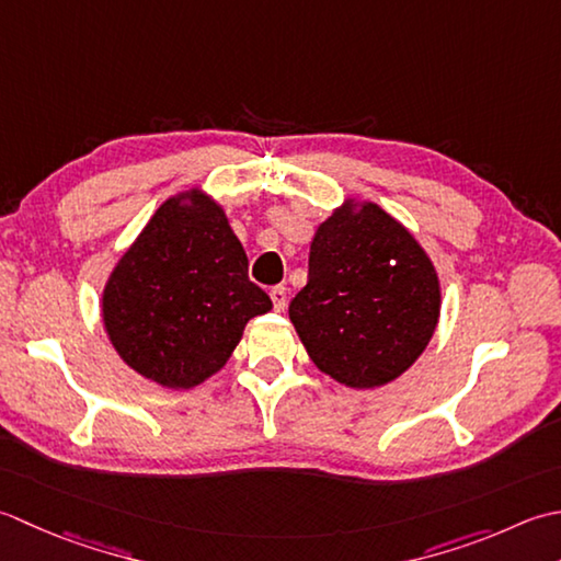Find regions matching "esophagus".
Here are the masks:
<instances>
[{
	"label": "esophagus",
	"mask_w": 561,
	"mask_h": 561,
	"mask_svg": "<svg viewBox=\"0 0 561 561\" xmlns=\"http://www.w3.org/2000/svg\"><path fill=\"white\" fill-rule=\"evenodd\" d=\"M271 295V302H273V310L276 312H283L285 305H288V290L283 288V285H273V288L268 290Z\"/></svg>",
	"instance_id": "obj_1"
}]
</instances>
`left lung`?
<instances>
[{
	"label": "left lung",
	"mask_w": 561,
	"mask_h": 561,
	"mask_svg": "<svg viewBox=\"0 0 561 561\" xmlns=\"http://www.w3.org/2000/svg\"><path fill=\"white\" fill-rule=\"evenodd\" d=\"M288 314L319 370L373 390L428 346L440 317L438 273L390 213L346 198L317 227L307 285Z\"/></svg>",
	"instance_id": "left-lung-1"
}]
</instances>
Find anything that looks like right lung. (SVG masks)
Returning <instances> with one entry per match:
<instances>
[{
	"mask_svg": "<svg viewBox=\"0 0 561 561\" xmlns=\"http://www.w3.org/2000/svg\"><path fill=\"white\" fill-rule=\"evenodd\" d=\"M225 210L191 188L167 198L125 251L101 297L118 356L169 390H191L230 360L271 297L247 276Z\"/></svg>",
	"mask_w": 561,
	"mask_h": 561,
	"instance_id": "add662e5",
	"label": "right lung"
}]
</instances>
